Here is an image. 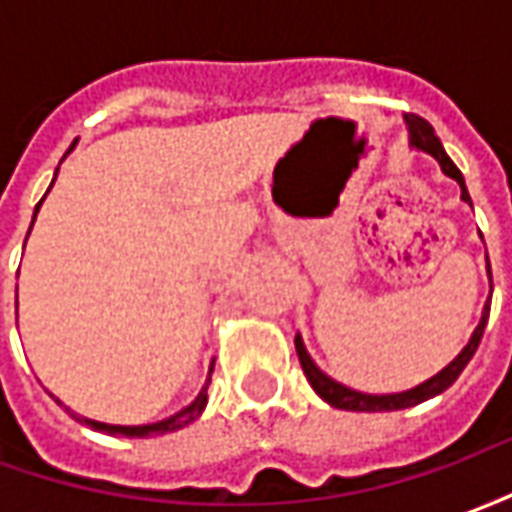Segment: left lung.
Returning <instances> with one entry per match:
<instances>
[{
	"label": "left lung",
	"mask_w": 512,
	"mask_h": 512,
	"mask_svg": "<svg viewBox=\"0 0 512 512\" xmlns=\"http://www.w3.org/2000/svg\"><path fill=\"white\" fill-rule=\"evenodd\" d=\"M406 128H408V147L436 158L441 172L461 186V200L472 205V197H469V191H466V180H463L461 169L455 167V164H452V158L444 153L439 136L433 134V128H430L428 120L411 115L406 117ZM485 263H488V255H485ZM488 279H491V266H488ZM491 290H494V282H491ZM488 312H491V296H488V301H485L480 323L474 326L472 337H469V343L461 348V354L455 356L447 367H441L436 376H430L428 381L411 386V389H403V392L370 395V392H359V389H351V386L334 381L332 376H326L321 367L312 362V356L310 351H307L304 340H301V334H296V354H299L301 370H304V376H307L310 386L315 389V395L321 397V400H326L329 406L343 408V411H397V408H411V406H417V403H425V400H430V397L441 395L444 389H450V386L458 381V376L463 373V367L472 362L474 351H477V345H480V340H483L485 323H488Z\"/></svg>",
	"instance_id": "1"
}]
</instances>
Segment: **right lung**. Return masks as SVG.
Masks as SVG:
<instances>
[{
  "label": "right lung",
  "mask_w": 512,
  "mask_h": 512,
  "mask_svg": "<svg viewBox=\"0 0 512 512\" xmlns=\"http://www.w3.org/2000/svg\"><path fill=\"white\" fill-rule=\"evenodd\" d=\"M76 147V142L71 145V150ZM68 150V153H71ZM65 153V156H68ZM62 156V158H65ZM62 164V161H60ZM57 172H60V167H57ZM57 172H54V178H57ZM51 186H54V180H51ZM49 186V189H51ZM49 194V191H46ZM46 200V197H43ZM43 200L35 205V216H38L40 205H43ZM35 216H32V224H35ZM32 230V227H29ZM29 235V233H27ZM16 318H18V288H16ZM211 373H213V362L211 367H208V378H205V386L200 389V395L191 400L189 406L180 408V411H175L172 417L167 419H158V422H147V425H109V422H98V419H90V417H79L76 411H71V408L65 406V411H71L73 419H79V422H84V425H90L93 430H101V433H109V436H126V439H145V436H161V433H172V430H180L186 428V425H191L194 419L200 417L202 411H205V406H208V384H211ZM57 403H62V400H57Z\"/></svg>",
  "instance_id": "add662e5"
}]
</instances>
